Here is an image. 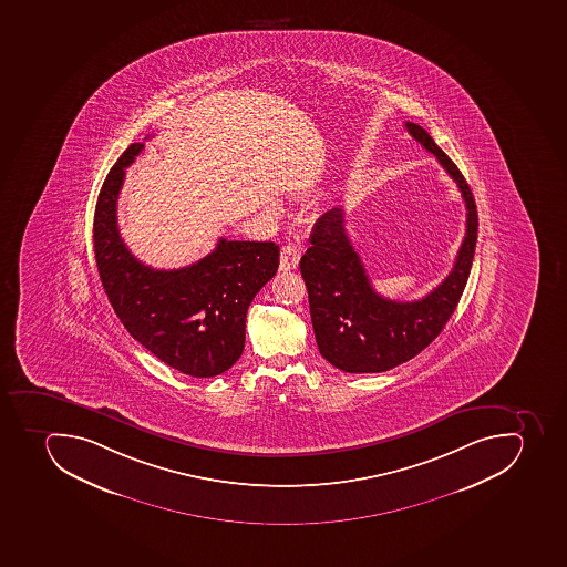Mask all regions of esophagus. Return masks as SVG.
I'll return each mask as SVG.
<instances>
[{
	"label": "esophagus",
	"instance_id": "34e87169",
	"mask_svg": "<svg viewBox=\"0 0 567 567\" xmlns=\"http://www.w3.org/2000/svg\"><path fill=\"white\" fill-rule=\"evenodd\" d=\"M301 251L296 244H286L284 248H281L280 255V269L281 271H290V269H296V266L300 264Z\"/></svg>",
	"mask_w": 567,
	"mask_h": 567
}]
</instances>
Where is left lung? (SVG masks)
Listing matches in <instances>:
<instances>
[{"label":"left lung","mask_w":567,"mask_h":567,"mask_svg":"<svg viewBox=\"0 0 567 567\" xmlns=\"http://www.w3.org/2000/svg\"><path fill=\"white\" fill-rule=\"evenodd\" d=\"M408 133L433 153L462 192L466 229L449 277L422 300L377 295L344 231L343 209L319 217L300 269L309 290L310 318L319 352L348 373H381L419 355L439 338L462 298L476 251L477 209L471 186L425 128L405 122Z\"/></svg>","instance_id":"8db88e82"}]
</instances>
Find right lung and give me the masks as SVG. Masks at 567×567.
<instances>
[{
	"label": "right lung",
	"mask_w": 567,
	"mask_h": 567,
	"mask_svg": "<svg viewBox=\"0 0 567 567\" xmlns=\"http://www.w3.org/2000/svg\"><path fill=\"white\" fill-rule=\"evenodd\" d=\"M143 147L125 148L96 200L93 244L102 286L127 332L159 361L185 375H220L243 355L249 305L277 275L280 248L220 238L214 251L182 269L140 262L120 237L116 203L125 168Z\"/></svg>",
	"instance_id": "right-lung-1"
}]
</instances>
